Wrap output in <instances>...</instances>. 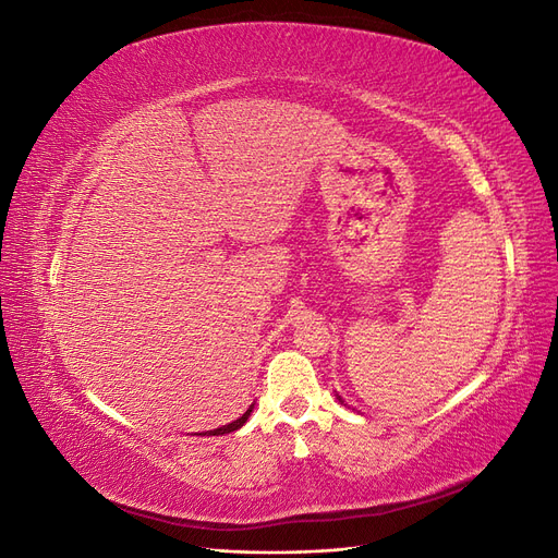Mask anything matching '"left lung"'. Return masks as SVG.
<instances>
[{
	"instance_id": "obj_1",
	"label": "left lung",
	"mask_w": 558,
	"mask_h": 558,
	"mask_svg": "<svg viewBox=\"0 0 558 558\" xmlns=\"http://www.w3.org/2000/svg\"><path fill=\"white\" fill-rule=\"evenodd\" d=\"M340 402H344V400H342V398H340Z\"/></svg>"
}]
</instances>
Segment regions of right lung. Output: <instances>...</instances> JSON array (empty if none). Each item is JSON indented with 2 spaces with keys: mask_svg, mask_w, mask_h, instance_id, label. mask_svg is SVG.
I'll use <instances>...</instances> for the list:
<instances>
[{
  "mask_svg": "<svg viewBox=\"0 0 558 558\" xmlns=\"http://www.w3.org/2000/svg\"><path fill=\"white\" fill-rule=\"evenodd\" d=\"M251 412H253V404H248V410L240 416V418H234L232 424H228V426H221V428H214V430H207V433H199V435H226V433H232V430H238V428H242L244 424H246V418L251 416Z\"/></svg>",
  "mask_w": 558,
  "mask_h": 558,
  "instance_id": "obj_1",
  "label": "right lung"
}]
</instances>
